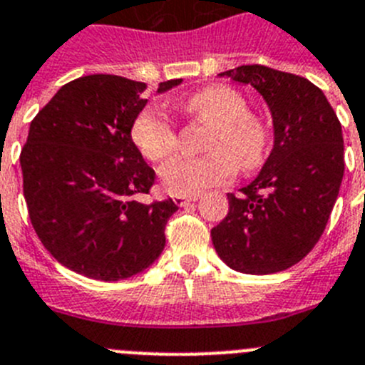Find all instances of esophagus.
<instances>
[{"label": "esophagus", "instance_id": "34e87169", "mask_svg": "<svg viewBox=\"0 0 365 365\" xmlns=\"http://www.w3.org/2000/svg\"><path fill=\"white\" fill-rule=\"evenodd\" d=\"M196 200H198V196H175V203L180 207L187 205L189 202H196Z\"/></svg>", "mask_w": 365, "mask_h": 365}]
</instances>
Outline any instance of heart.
<instances>
[{
	"instance_id": "heart-1",
	"label": "heart",
	"mask_w": 365,
	"mask_h": 365,
	"mask_svg": "<svg viewBox=\"0 0 365 365\" xmlns=\"http://www.w3.org/2000/svg\"><path fill=\"white\" fill-rule=\"evenodd\" d=\"M189 116L211 125L203 158H178L163 167L162 183L170 195L196 196L209 187L227 183L236 167L252 170L267 149V130L249 116L247 101L225 85L205 87L182 103ZM130 138L143 158L162 163L175 154L176 130L162 110L147 107L130 127Z\"/></svg>"
}]
</instances>
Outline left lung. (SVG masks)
<instances>
[{"label": "left lung", "instance_id": "1", "mask_svg": "<svg viewBox=\"0 0 365 365\" xmlns=\"http://www.w3.org/2000/svg\"><path fill=\"white\" fill-rule=\"evenodd\" d=\"M267 103L274 143L260 175L242 195H227L229 212L211 231L231 269L271 274L298 264L326 229L344 178L342 125L317 85L264 65L225 71Z\"/></svg>", "mask_w": 365, "mask_h": 365}]
</instances>
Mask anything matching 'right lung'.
Returning a JSON list of instances; mask_svg holds the SVG:
<instances>
[{"label": "right lung", "mask_w": 365, "mask_h": 365, "mask_svg": "<svg viewBox=\"0 0 365 365\" xmlns=\"http://www.w3.org/2000/svg\"><path fill=\"white\" fill-rule=\"evenodd\" d=\"M180 83L163 81L158 94ZM145 88L114 74L68 81L31 121L19 156L36 235L61 265L94 280H123L153 265L178 211L170 198L138 200L156 178L130 138Z\"/></svg>", "instance_id": "right-lung-1"}]
</instances>
